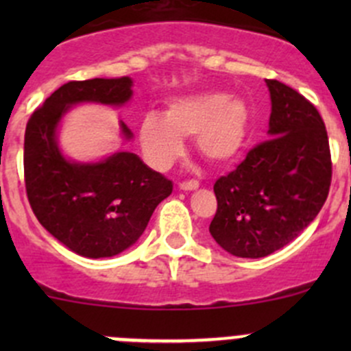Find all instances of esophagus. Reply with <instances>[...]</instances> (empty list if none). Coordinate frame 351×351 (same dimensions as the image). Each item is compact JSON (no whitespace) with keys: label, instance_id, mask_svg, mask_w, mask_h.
Instances as JSON below:
<instances>
[{"label":"esophagus","instance_id":"34e87169","mask_svg":"<svg viewBox=\"0 0 351 351\" xmlns=\"http://www.w3.org/2000/svg\"><path fill=\"white\" fill-rule=\"evenodd\" d=\"M178 189L183 190V192H192V190L198 189V182H195V180H190V182H183V183H180Z\"/></svg>","mask_w":351,"mask_h":351}]
</instances>
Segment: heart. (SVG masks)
Wrapping results in <instances>:
<instances>
[{
    "instance_id": "b5f03b06",
    "label": "heart",
    "mask_w": 351,
    "mask_h": 351,
    "mask_svg": "<svg viewBox=\"0 0 351 351\" xmlns=\"http://www.w3.org/2000/svg\"><path fill=\"white\" fill-rule=\"evenodd\" d=\"M251 110L241 97L224 91L175 97L161 117L147 113L139 123L144 159L158 171L168 169L185 151L183 137H192L197 151L217 166L231 165L246 147Z\"/></svg>"
}]
</instances>
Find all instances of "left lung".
I'll return each instance as SVG.
<instances>
[{"label": "left lung", "instance_id": "left-lung-1", "mask_svg": "<svg viewBox=\"0 0 351 351\" xmlns=\"http://www.w3.org/2000/svg\"><path fill=\"white\" fill-rule=\"evenodd\" d=\"M270 91V139L215 182L212 238L239 258H263L295 239L319 214L331 185V154L319 112L277 80Z\"/></svg>", "mask_w": 351, "mask_h": 351}]
</instances>
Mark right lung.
Returning <instances> with one entry per match:
<instances>
[{
    "label": "right lung",
    "instance_id": "right-lung-1",
    "mask_svg": "<svg viewBox=\"0 0 351 351\" xmlns=\"http://www.w3.org/2000/svg\"><path fill=\"white\" fill-rule=\"evenodd\" d=\"M132 77L69 81L32 113L25 129V186L38 222L67 250L84 258H110L137 243L154 208L173 183L137 154L117 151L97 161L62 153L59 129L71 108L83 104L123 107ZM122 141L134 134L119 120Z\"/></svg>",
    "mask_w": 351,
    "mask_h": 351
}]
</instances>
